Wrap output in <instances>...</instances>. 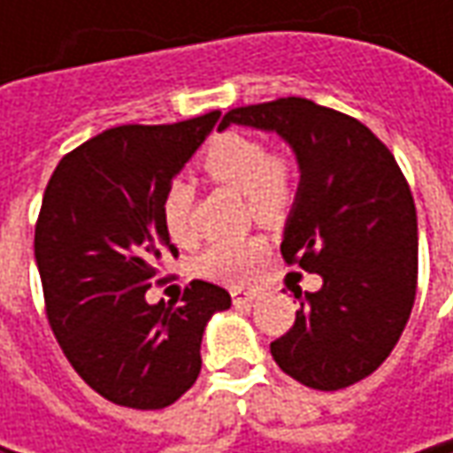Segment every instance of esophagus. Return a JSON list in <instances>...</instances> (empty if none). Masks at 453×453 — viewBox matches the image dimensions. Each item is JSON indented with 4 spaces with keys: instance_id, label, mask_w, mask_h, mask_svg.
Returning a JSON list of instances; mask_svg holds the SVG:
<instances>
[{
    "instance_id": "1",
    "label": "esophagus",
    "mask_w": 453,
    "mask_h": 453,
    "mask_svg": "<svg viewBox=\"0 0 453 453\" xmlns=\"http://www.w3.org/2000/svg\"><path fill=\"white\" fill-rule=\"evenodd\" d=\"M262 292L259 289H234L232 292V300H234L236 307H244V304H252L254 300H259Z\"/></svg>"
}]
</instances>
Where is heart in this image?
<instances>
[{
    "mask_svg": "<svg viewBox=\"0 0 453 453\" xmlns=\"http://www.w3.org/2000/svg\"><path fill=\"white\" fill-rule=\"evenodd\" d=\"M201 168L211 181L229 186L250 201L254 219L272 224L285 214L295 196V164L272 156L270 149L244 133H224L203 150ZM191 186L176 181L164 196L165 232L173 242L191 239ZM267 257V244L259 236L219 242L206 247L196 259L201 277L219 285H244Z\"/></svg>",
    "mask_w": 453,
    "mask_h": 453,
    "instance_id": "heart-1",
    "label": "heart"
}]
</instances>
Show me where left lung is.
<instances>
[{
    "label": "left lung",
    "instance_id": "left-lung-1",
    "mask_svg": "<svg viewBox=\"0 0 453 453\" xmlns=\"http://www.w3.org/2000/svg\"><path fill=\"white\" fill-rule=\"evenodd\" d=\"M277 133L300 168L282 257L322 277L303 292L288 335L270 345L274 363L315 391H340L391 356L416 300L418 224L393 153L360 120L280 97L234 108L221 128Z\"/></svg>",
    "mask_w": 453,
    "mask_h": 453
}]
</instances>
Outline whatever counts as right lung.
<instances>
[{"instance_id":"1","label":"right lung","mask_w":453,"mask_h":453,"mask_svg":"<svg viewBox=\"0 0 453 453\" xmlns=\"http://www.w3.org/2000/svg\"><path fill=\"white\" fill-rule=\"evenodd\" d=\"M219 113L173 126H118L62 158L44 188L35 259L47 318L78 375L118 406L156 411L188 391L201 338L224 288L194 280L179 307L146 289L165 254V191L214 131Z\"/></svg>"}]
</instances>
